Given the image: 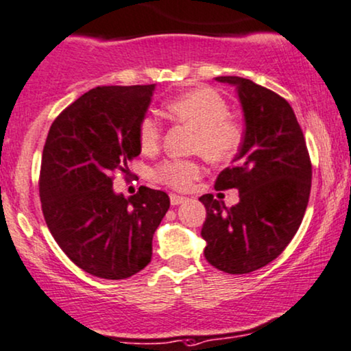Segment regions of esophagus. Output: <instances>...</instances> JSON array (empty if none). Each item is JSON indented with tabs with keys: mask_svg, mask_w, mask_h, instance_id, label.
<instances>
[{
	"mask_svg": "<svg viewBox=\"0 0 351 351\" xmlns=\"http://www.w3.org/2000/svg\"><path fill=\"white\" fill-rule=\"evenodd\" d=\"M184 201H186L184 196H178V194H170L171 206H180V204H183Z\"/></svg>",
	"mask_w": 351,
	"mask_h": 351,
	"instance_id": "obj_1",
	"label": "esophagus"
}]
</instances>
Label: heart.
<instances>
[{"label":"heart","mask_w":351,"mask_h":351,"mask_svg":"<svg viewBox=\"0 0 351 351\" xmlns=\"http://www.w3.org/2000/svg\"><path fill=\"white\" fill-rule=\"evenodd\" d=\"M167 112L197 131L194 150L212 162H227L241 145V128L228 119L230 110L223 97L212 88H196L168 101ZM162 126L145 117L139 126V143L144 150L160 144ZM202 167L193 160H167L155 168V180L173 189H188L199 178Z\"/></svg>","instance_id":"obj_1"}]
</instances>
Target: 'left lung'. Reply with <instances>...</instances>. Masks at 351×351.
I'll return each instance as SVG.
<instances>
[{"instance_id": "obj_1", "label": "left lung", "mask_w": 351, "mask_h": 351, "mask_svg": "<svg viewBox=\"0 0 351 351\" xmlns=\"http://www.w3.org/2000/svg\"><path fill=\"white\" fill-rule=\"evenodd\" d=\"M234 87L245 113V136L234 165L217 176V189L239 191L227 207L204 194L207 263L227 274H250L282 254L298 232L311 193L308 147L290 104L250 79L220 76Z\"/></svg>"}]
</instances>
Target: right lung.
<instances>
[{
    "label": "right lung",
    "mask_w": 351,
    "mask_h": 351,
    "mask_svg": "<svg viewBox=\"0 0 351 351\" xmlns=\"http://www.w3.org/2000/svg\"><path fill=\"white\" fill-rule=\"evenodd\" d=\"M155 84L104 86L79 97L48 131L40 168V201L55 241L77 267L121 280L152 259V238L167 210V193L141 186L124 197L113 173H128L141 154L139 126Z\"/></svg>",
    "instance_id": "obj_1"
}]
</instances>
